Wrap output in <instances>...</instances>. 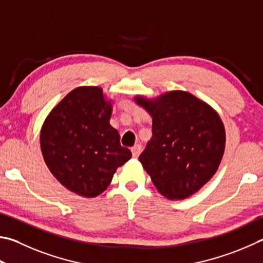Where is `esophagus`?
<instances>
[{"label":"esophagus","instance_id":"esophagus-1","mask_svg":"<svg viewBox=\"0 0 263 263\" xmlns=\"http://www.w3.org/2000/svg\"><path fill=\"white\" fill-rule=\"evenodd\" d=\"M131 152H132V156L135 157V159H137V157L139 156V154L141 153V145L137 144L136 146H133V147H132V149H131Z\"/></svg>","mask_w":263,"mask_h":263}]
</instances>
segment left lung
<instances>
[{
    "label": "left lung",
    "instance_id": "8db88e82",
    "mask_svg": "<svg viewBox=\"0 0 263 263\" xmlns=\"http://www.w3.org/2000/svg\"><path fill=\"white\" fill-rule=\"evenodd\" d=\"M135 101L153 119L152 139L139 161L157 191L183 200L202 187L218 169L226 148V128L206 102L184 90Z\"/></svg>",
    "mask_w": 263,
    "mask_h": 263
}]
</instances>
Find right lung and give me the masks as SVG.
Segmentation results:
<instances>
[{"label": "right lung", "mask_w": 263, "mask_h": 263, "mask_svg": "<svg viewBox=\"0 0 263 263\" xmlns=\"http://www.w3.org/2000/svg\"><path fill=\"white\" fill-rule=\"evenodd\" d=\"M111 111L102 88L82 86L56 104L41 127V152L50 173L82 197L101 194L132 156L109 123Z\"/></svg>", "instance_id": "obj_1"}]
</instances>
